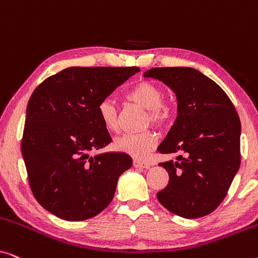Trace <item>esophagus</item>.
I'll return each instance as SVG.
<instances>
[{
	"label": "esophagus",
	"instance_id": "obj_1",
	"mask_svg": "<svg viewBox=\"0 0 258 258\" xmlns=\"http://www.w3.org/2000/svg\"><path fill=\"white\" fill-rule=\"evenodd\" d=\"M133 164L135 168H144V169L150 168L149 163H147V162H143V161H140V160H134Z\"/></svg>",
	"mask_w": 258,
	"mask_h": 258
}]
</instances>
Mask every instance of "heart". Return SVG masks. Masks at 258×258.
Wrapping results in <instances>:
<instances>
[{"mask_svg":"<svg viewBox=\"0 0 258 258\" xmlns=\"http://www.w3.org/2000/svg\"><path fill=\"white\" fill-rule=\"evenodd\" d=\"M163 89L151 81H141L126 94V98L148 110L147 123L157 128H164L174 117L175 107L171 101L163 97ZM97 115L102 124L108 132L117 133L119 128L118 112L115 102L111 98H104L97 107ZM157 143L154 133L126 134L114 142V148L118 153L125 154L136 160H143Z\"/></svg>","mask_w":258,"mask_h":258,"instance_id":"obj_1","label":"heart"}]
</instances>
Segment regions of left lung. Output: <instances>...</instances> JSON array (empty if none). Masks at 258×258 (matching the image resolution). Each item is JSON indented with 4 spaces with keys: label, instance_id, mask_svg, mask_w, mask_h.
<instances>
[{
    "label": "left lung",
    "instance_id": "left-lung-1",
    "mask_svg": "<svg viewBox=\"0 0 258 258\" xmlns=\"http://www.w3.org/2000/svg\"><path fill=\"white\" fill-rule=\"evenodd\" d=\"M143 76L163 82L177 98V117L157 148L177 156L158 164L169 182L157 200L177 216H206L224 200L241 164L237 111L216 82L194 68H153Z\"/></svg>",
    "mask_w": 258,
    "mask_h": 258
}]
</instances>
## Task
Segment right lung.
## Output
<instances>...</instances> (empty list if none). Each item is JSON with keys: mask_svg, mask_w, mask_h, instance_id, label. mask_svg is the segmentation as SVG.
<instances>
[{"mask_svg": "<svg viewBox=\"0 0 258 258\" xmlns=\"http://www.w3.org/2000/svg\"><path fill=\"white\" fill-rule=\"evenodd\" d=\"M139 72L137 67H70L34 90L21 151L31 191L49 213L84 221L111 202L133 160L122 153L89 155L111 142L97 107Z\"/></svg>", "mask_w": 258, "mask_h": 258, "instance_id": "obj_1", "label": "right lung"}]
</instances>
